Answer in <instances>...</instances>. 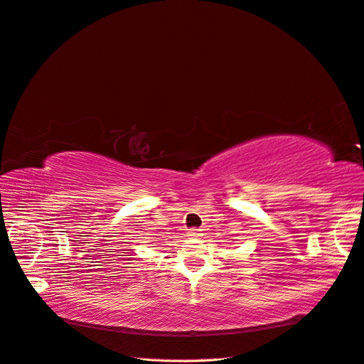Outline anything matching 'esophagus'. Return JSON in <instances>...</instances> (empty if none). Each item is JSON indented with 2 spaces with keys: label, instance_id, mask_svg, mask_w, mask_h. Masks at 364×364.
I'll use <instances>...</instances> for the list:
<instances>
[{
  "label": "esophagus",
  "instance_id": "1",
  "mask_svg": "<svg viewBox=\"0 0 364 364\" xmlns=\"http://www.w3.org/2000/svg\"><path fill=\"white\" fill-rule=\"evenodd\" d=\"M188 235L192 237H200V236H203V230L201 228H191Z\"/></svg>",
  "mask_w": 364,
  "mask_h": 364
}]
</instances>
